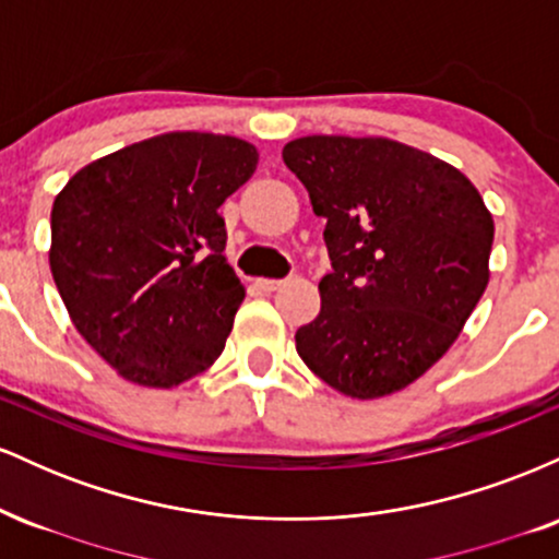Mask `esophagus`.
Masks as SVG:
<instances>
[{
	"mask_svg": "<svg viewBox=\"0 0 559 559\" xmlns=\"http://www.w3.org/2000/svg\"><path fill=\"white\" fill-rule=\"evenodd\" d=\"M284 284H286V281H275V278H260L258 281V286L262 288V292H275V288H281Z\"/></svg>",
	"mask_w": 559,
	"mask_h": 559,
	"instance_id": "esophagus-1",
	"label": "esophagus"
}]
</instances>
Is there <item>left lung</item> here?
<instances>
[{
    "label": "left lung",
    "mask_w": 559,
    "mask_h": 559,
    "mask_svg": "<svg viewBox=\"0 0 559 559\" xmlns=\"http://www.w3.org/2000/svg\"><path fill=\"white\" fill-rule=\"evenodd\" d=\"M286 168L325 217L333 271L297 352L352 400L409 386L447 355L489 286L493 221L444 159L383 136H301Z\"/></svg>",
    "instance_id": "8db88e82"
}]
</instances>
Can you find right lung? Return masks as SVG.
I'll return each mask as SVG.
<instances>
[{
    "mask_svg": "<svg viewBox=\"0 0 559 559\" xmlns=\"http://www.w3.org/2000/svg\"><path fill=\"white\" fill-rule=\"evenodd\" d=\"M258 159L243 139L170 131L94 159L55 197L57 292L120 378L173 389L221 357L243 286L217 207Z\"/></svg>",
    "mask_w": 559,
    "mask_h": 559,
    "instance_id": "obj_1",
    "label": "right lung"
}]
</instances>
